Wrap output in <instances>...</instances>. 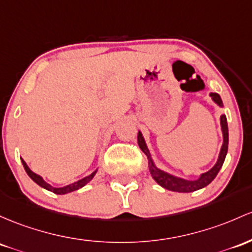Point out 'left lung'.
I'll return each instance as SVG.
<instances>
[{"label": "left lung", "mask_w": 252, "mask_h": 252, "mask_svg": "<svg viewBox=\"0 0 252 252\" xmlns=\"http://www.w3.org/2000/svg\"><path fill=\"white\" fill-rule=\"evenodd\" d=\"M209 95L212 96L213 101H214L215 104L219 105L220 107L223 106L222 100H221L220 95L218 94V93H211ZM220 124H221V131H222L223 142H222V146H221L217 164H215L209 171L202 173V175L198 177L197 179H195V181H188V179L179 178V177L172 176L170 175V173L158 168L156 166V164H154L153 159H152L151 153H149V149L147 147V145H146V141L143 139L142 134H141V131H139V134H137V143H139L141 151H142L148 158L149 172H151V175L153 177L154 181H156L160 187L165 188V189L167 190H171V191H177V192H192V191H196V190L202 189V188L207 187L209 183H212L213 179H214L218 173H219L220 168L222 167V164L223 161H225V158H226V154H227V149H228V126H227V120H226L225 115H221Z\"/></svg>", "instance_id": "obj_1"}]
</instances>
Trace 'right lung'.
I'll return each instance as SVG.
<instances>
[{
	"label": "right lung",
	"instance_id": "right-lung-1",
	"mask_svg": "<svg viewBox=\"0 0 252 252\" xmlns=\"http://www.w3.org/2000/svg\"><path fill=\"white\" fill-rule=\"evenodd\" d=\"M21 161H23L24 168H25V171H26V173L30 176V178H31L32 181L34 182V183H37L38 185H39V187L44 188V189L49 190V191H51V192H54V193H57V195H64V193L75 191V190L80 189V188L85 187L86 184L90 183V182L92 181L93 177L95 176L96 171H98V170H95L94 172L91 173L90 176L85 177V178L80 179V181H77V182H74V183H71V184H69V185H65V187L55 188V187H52V185H50L49 183H46V182L43 179V177H40L39 175H37V173H34V172H33V171H31V168L27 166V164L24 161L23 159H21Z\"/></svg>",
	"mask_w": 252,
	"mask_h": 252
}]
</instances>
